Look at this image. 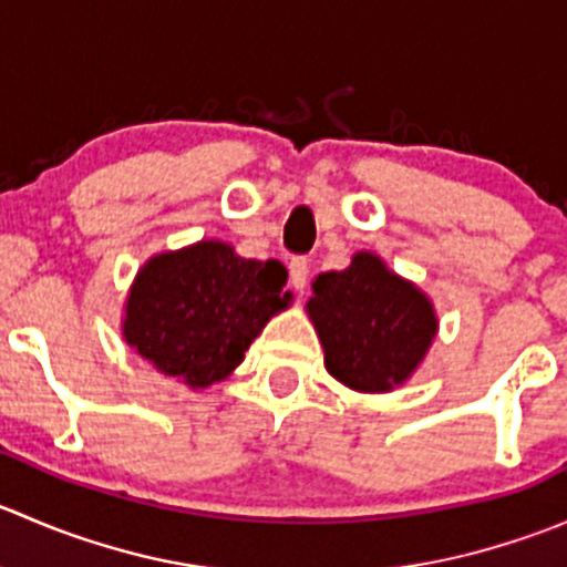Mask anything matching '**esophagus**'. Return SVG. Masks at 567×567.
Segmentation results:
<instances>
[{"label": "esophagus", "mask_w": 567, "mask_h": 567, "mask_svg": "<svg viewBox=\"0 0 567 567\" xmlns=\"http://www.w3.org/2000/svg\"><path fill=\"white\" fill-rule=\"evenodd\" d=\"M290 271V285H293L296 290H305L307 288V274H310V266H307L305 257H293L288 266Z\"/></svg>", "instance_id": "1"}]
</instances>
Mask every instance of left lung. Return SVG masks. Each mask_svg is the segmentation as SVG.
<instances>
[{
  "mask_svg": "<svg viewBox=\"0 0 567 567\" xmlns=\"http://www.w3.org/2000/svg\"><path fill=\"white\" fill-rule=\"evenodd\" d=\"M307 312L326 370L357 392L409 381L439 329L431 299L373 251H357L346 271L318 274Z\"/></svg>",
  "mask_w": 567,
  "mask_h": 567,
  "instance_id": "8db88e82",
  "label": "left lung"
}]
</instances>
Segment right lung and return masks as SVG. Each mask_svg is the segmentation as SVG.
<instances>
[{
  "label": "right lung",
  "mask_w": 567,
  "mask_h": 567,
  "mask_svg": "<svg viewBox=\"0 0 567 567\" xmlns=\"http://www.w3.org/2000/svg\"><path fill=\"white\" fill-rule=\"evenodd\" d=\"M288 271L279 260H247L225 241L162 251L128 290L123 337L142 359L205 390L227 379L262 326L285 310Z\"/></svg>",
  "instance_id": "right-lung-1"
}]
</instances>
